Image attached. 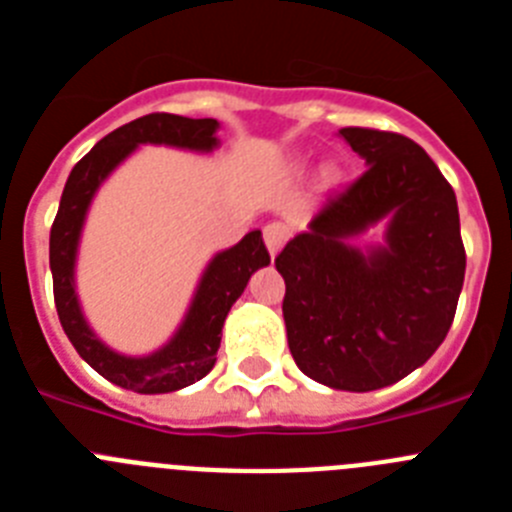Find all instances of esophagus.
Segmentation results:
<instances>
[{
    "label": "esophagus",
    "instance_id": "34e87169",
    "mask_svg": "<svg viewBox=\"0 0 512 512\" xmlns=\"http://www.w3.org/2000/svg\"><path fill=\"white\" fill-rule=\"evenodd\" d=\"M287 238H289V225L269 223L264 228V241H266V248H269L271 256H277V253L282 251V246L287 243Z\"/></svg>",
    "mask_w": 512,
    "mask_h": 512
}]
</instances>
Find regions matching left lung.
<instances>
[{"instance_id":"8db88e82","label":"left lung","mask_w":512,"mask_h":512,"mask_svg":"<svg viewBox=\"0 0 512 512\" xmlns=\"http://www.w3.org/2000/svg\"><path fill=\"white\" fill-rule=\"evenodd\" d=\"M341 138L366 171L330 194L274 264L302 374L372 392L436 354L454 323L467 253L454 189L415 140L372 128H343ZM382 216L391 217L384 247L347 243Z\"/></svg>"}]
</instances>
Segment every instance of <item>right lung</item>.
Segmentation results:
<instances>
[{"instance_id": "right-lung-1", "label": "right lung", "mask_w": 512, "mask_h": 512, "mask_svg": "<svg viewBox=\"0 0 512 512\" xmlns=\"http://www.w3.org/2000/svg\"><path fill=\"white\" fill-rule=\"evenodd\" d=\"M217 128L220 122L212 117L192 120L169 112L138 117L104 135L71 169L69 182L63 187L61 205L51 228V274L58 320L81 359L122 390L161 395V392L182 390L205 377L217 361L223 323L230 307L243 295L253 271L269 264V251L264 246L261 230H251L243 235L241 243L215 253L174 338L148 356H122L110 346H104L81 312L74 284L76 251H79L87 210L104 179L143 143H156V146L164 143V146L210 153L212 148H217Z\"/></svg>"}]
</instances>
